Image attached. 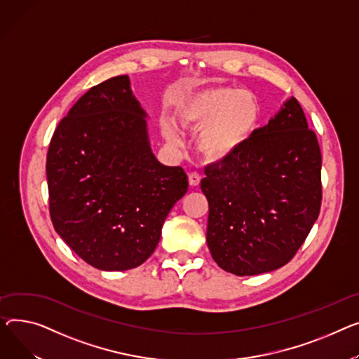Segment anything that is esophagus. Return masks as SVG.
<instances>
[{
  "label": "esophagus",
  "instance_id": "obj_1",
  "mask_svg": "<svg viewBox=\"0 0 359 359\" xmlns=\"http://www.w3.org/2000/svg\"><path fill=\"white\" fill-rule=\"evenodd\" d=\"M201 180H202V176H201L199 172L189 173V183H190V186H198L201 183Z\"/></svg>",
  "mask_w": 359,
  "mask_h": 359
}]
</instances>
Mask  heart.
Returning <instances> with one entry per match:
<instances>
[{
    "label": "heart",
    "mask_w": 359,
    "mask_h": 359,
    "mask_svg": "<svg viewBox=\"0 0 359 359\" xmlns=\"http://www.w3.org/2000/svg\"><path fill=\"white\" fill-rule=\"evenodd\" d=\"M182 124L202 130L198 150L209 163H225L240 154L252 140L261 118L255 95L243 89L217 86L199 90L183 101L179 109ZM165 137L177 141L173 127H165Z\"/></svg>",
    "instance_id": "b5f03b06"
}]
</instances>
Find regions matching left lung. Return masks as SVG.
Listing matches in <instances>:
<instances>
[{
	"label": "left lung",
	"instance_id": "left-lung-1",
	"mask_svg": "<svg viewBox=\"0 0 359 359\" xmlns=\"http://www.w3.org/2000/svg\"><path fill=\"white\" fill-rule=\"evenodd\" d=\"M322 154L296 98L284 104L229 161L209 165L206 241L217 264L236 276L283 267L316 222Z\"/></svg>",
	"mask_w": 359,
	"mask_h": 359
}]
</instances>
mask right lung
Listing matches in <instances>:
<instances>
[{
	"label": "right lung",
	"mask_w": 359,
	"mask_h": 359,
	"mask_svg": "<svg viewBox=\"0 0 359 359\" xmlns=\"http://www.w3.org/2000/svg\"><path fill=\"white\" fill-rule=\"evenodd\" d=\"M144 116L128 76H115L82 95L50 140L46 172L53 226L98 270L141 266L187 192L182 167L163 165L151 153Z\"/></svg>",
	"instance_id": "add662e5"
}]
</instances>
